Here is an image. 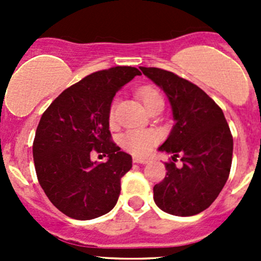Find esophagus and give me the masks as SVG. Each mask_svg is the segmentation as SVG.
I'll use <instances>...</instances> for the list:
<instances>
[{
	"label": "esophagus",
	"mask_w": 261,
	"mask_h": 261,
	"mask_svg": "<svg viewBox=\"0 0 261 261\" xmlns=\"http://www.w3.org/2000/svg\"><path fill=\"white\" fill-rule=\"evenodd\" d=\"M134 163H139V164H146V163H149V159L147 158H139V156H135L133 159Z\"/></svg>",
	"instance_id": "esophagus-1"
}]
</instances>
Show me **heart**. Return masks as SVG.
Wrapping results in <instances>:
<instances>
[{"mask_svg":"<svg viewBox=\"0 0 261 261\" xmlns=\"http://www.w3.org/2000/svg\"><path fill=\"white\" fill-rule=\"evenodd\" d=\"M138 96L147 111L156 107L158 105H164V99L160 92L152 87L140 88L138 91ZM109 120L112 125L115 121V103L111 105ZM159 140L160 136L155 130H128L120 136V145L130 154L143 156L156 145Z\"/></svg>","mask_w":261,"mask_h":261,"instance_id":"1","label":"heart"}]
</instances>
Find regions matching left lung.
<instances>
[{"label":"left lung","instance_id":"1","mask_svg":"<svg viewBox=\"0 0 261 261\" xmlns=\"http://www.w3.org/2000/svg\"><path fill=\"white\" fill-rule=\"evenodd\" d=\"M169 98L174 126L159 147L173 154L167 175L154 186L156 206L170 215L204 211L222 191L230 174L233 140L222 110L198 86L160 68L140 67ZM182 164L175 166L176 158Z\"/></svg>","mask_w":261,"mask_h":261}]
</instances>
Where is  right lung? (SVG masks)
Masks as SVG:
<instances>
[{
  "instance_id": "obj_1",
  "label": "right lung",
  "mask_w": 261,
  "mask_h": 261,
  "mask_svg": "<svg viewBox=\"0 0 261 261\" xmlns=\"http://www.w3.org/2000/svg\"><path fill=\"white\" fill-rule=\"evenodd\" d=\"M140 70L112 67L63 91L45 110L33 144L34 164L49 201L68 217L92 220L117 203L131 155L112 141L109 114L116 92ZM93 152L109 158L96 165Z\"/></svg>"
}]
</instances>
